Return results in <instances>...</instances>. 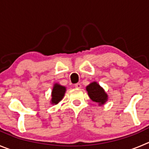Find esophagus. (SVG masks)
I'll return each instance as SVG.
<instances>
[{"mask_svg": "<svg viewBox=\"0 0 149 149\" xmlns=\"http://www.w3.org/2000/svg\"><path fill=\"white\" fill-rule=\"evenodd\" d=\"M75 87H76V88H78V89L81 88V84H80V83H77V84H75Z\"/></svg>", "mask_w": 149, "mask_h": 149, "instance_id": "1", "label": "esophagus"}]
</instances>
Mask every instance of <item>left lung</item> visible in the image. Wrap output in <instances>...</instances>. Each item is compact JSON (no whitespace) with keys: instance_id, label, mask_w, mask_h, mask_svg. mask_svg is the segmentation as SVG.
I'll return each mask as SVG.
<instances>
[{"instance_id":"8db88e82","label":"left lung","mask_w":149,"mask_h":149,"mask_svg":"<svg viewBox=\"0 0 149 149\" xmlns=\"http://www.w3.org/2000/svg\"><path fill=\"white\" fill-rule=\"evenodd\" d=\"M86 90L90 99L93 101L98 103L99 105H103L107 101V94L104 91V89L95 81L90 83L88 86H87Z\"/></svg>"}]
</instances>
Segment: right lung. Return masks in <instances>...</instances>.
<instances>
[{
    "label": "right lung",
    "instance_id": "1",
    "mask_svg": "<svg viewBox=\"0 0 149 149\" xmlns=\"http://www.w3.org/2000/svg\"><path fill=\"white\" fill-rule=\"evenodd\" d=\"M65 91H66V87L56 83L51 92V97H52L51 100V104H57L63 98Z\"/></svg>",
    "mask_w": 149,
    "mask_h": 149
}]
</instances>
